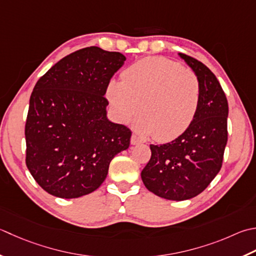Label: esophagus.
<instances>
[{"instance_id":"obj_1","label":"esophagus","mask_w":256,"mask_h":256,"mask_svg":"<svg viewBox=\"0 0 256 256\" xmlns=\"http://www.w3.org/2000/svg\"><path fill=\"white\" fill-rule=\"evenodd\" d=\"M140 143H142V140L138 136V135L133 134L132 138H131V144H132V145H136V144H140Z\"/></svg>"}]
</instances>
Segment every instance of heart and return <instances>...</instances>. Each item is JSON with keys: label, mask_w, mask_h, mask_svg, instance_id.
<instances>
[{"label": "heart", "mask_w": 256, "mask_h": 256, "mask_svg": "<svg viewBox=\"0 0 256 256\" xmlns=\"http://www.w3.org/2000/svg\"><path fill=\"white\" fill-rule=\"evenodd\" d=\"M201 84L193 72L161 56L140 60L124 70L122 81L111 80L106 98L121 123L134 122L138 133L158 142L178 138L191 126L201 104Z\"/></svg>", "instance_id": "obj_1"}]
</instances>
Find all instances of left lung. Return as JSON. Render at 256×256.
I'll return each instance as SVG.
<instances>
[{"mask_svg":"<svg viewBox=\"0 0 256 256\" xmlns=\"http://www.w3.org/2000/svg\"><path fill=\"white\" fill-rule=\"evenodd\" d=\"M178 56L201 84V104L192 125L174 141L150 145L151 158L141 173L150 192L184 201L202 193L222 166L228 142V104L221 84L208 66L188 55Z\"/></svg>","mask_w":256,"mask_h":256,"instance_id":"left-lung-1","label":"left lung"}]
</instances>
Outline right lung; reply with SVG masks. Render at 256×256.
Segmentation results:
<instances>
[{"mask_svg": "<svg viewBox=\"0 0 256 256\" xmlns=\"http://www.w3.org/2000/svg\"><path fill=\"white\" fill-rule=\"evenodd\" d=\"M126 58L90 46L54 64L35 84L25 124L26 166L44 191L61 198L94 192L132 132L108 118L104 98Z\"/></svg>", "mask_w": 256, "mask_h": 256, "instance_id": "obj_1", "label": "right lung"}]
</instances>
